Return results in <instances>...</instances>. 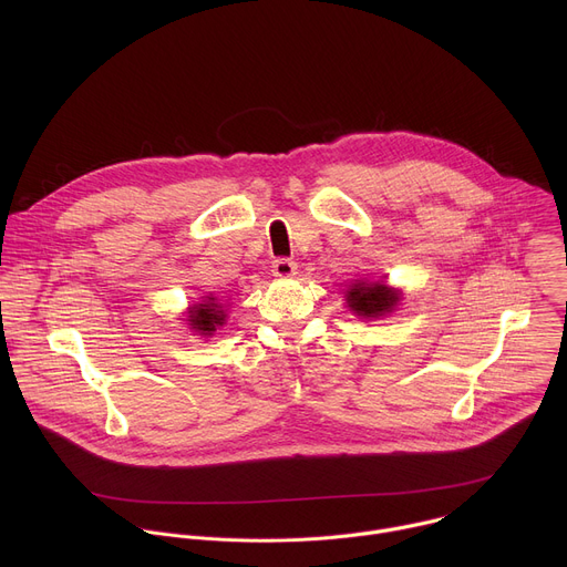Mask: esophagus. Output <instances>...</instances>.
Segmentation results:
<instances>
[{"instance_id":"obj_1","label":"esophagus","mask_w":567,"mask_h":567,"mask_svg":"<svg viewBox=\"0 0 567 567\" xmlns=\"http://www.w3.org/2000/svg\"><path fill=\"white\" fill-rule=\"evenodd\" d=\"M271 271L278 278H291L296 276V262L291 258H276L271 265Z\"/></svg>"}]
</instances>
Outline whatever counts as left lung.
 Masks as SVG:
<instances>
[{"mask_svg": "<svg viewBox=\"0 0 567 567\" xmlns=\"http://www.w3.org/2000/svg\"><path fill=\"white\" fill-rule=\"evenodd\" d=\"M396 302L399 296L381 282H354L348 291V307L363 318L383 316L385 311H392Z\"/></svg>", "mask_w": 567, "mask_h": 567, "instance_id": "8db88e82", "label": "left lung"}]
</instances>
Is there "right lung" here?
<instances>
[{
	"label": "right lung",
	"instance_id": "add662e5",
	"mask_svg": "<svg viewBox=\"0 0 567 567\" xmlns=\"http://www.w3.org/2000/svg\"><path fill=\"white\" fill-rule=\"evenodd\" d=\"M224 318H226V313L215 302V298H208V302H202V305L193 307L188 320H190L193 330H197L202 334H213L217 330V326H221Z\"/></svg>",
	"mask_w": 567,
	"mask_h": 567
}]
</instances>
